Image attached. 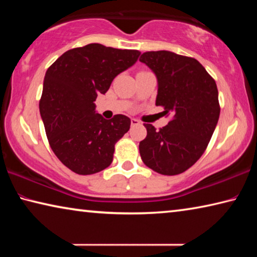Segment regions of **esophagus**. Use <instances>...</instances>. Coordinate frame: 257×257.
<instances>
[{
  "mask_svg": "<svg viewBox=\"0 0 257 257\" xmlns=\"http://www.w3.org/2000/svg\"><path fill=\"white\" fill-rule=\"evenodd\" d=\"M139 123H141V121H139V120L135 119V118L132 119V125H137V124H139Z\"/></svg>",
  "mask_w": 257,
  "mask_h": 257,
  "instance_id": "esophagus-1",
  "label": "esophagus"
}]
</instances>
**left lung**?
Here are the masks:
<instances>
[{"mask_svg":"<svg viewBox=\"0 0 257 257\" xmlns=\"http://www.w3.org/2000/svg\"><path fill=\"white\" fill-rule=\"evenodd\" d=\"M139 61L158 78L155 104L172 119L160 130L144 123L147 136L139 143L147 167L164 176L185 172L201 158L220 115L219 93L213 78L196 59L169 51L145 52Z\"/></svg>","mask_w":257,"mask_h":257,"instance_id":"1","label":"left lung"}]
</instances>
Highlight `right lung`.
I'll return each mask as SVG.
<instances>
[{"instance_id":"obj_1","label":"right lung","mask_w":257,"mask_h":257,"mask_svg":"<svg viewBox=\"0 0 257 257\" xmlns=\"http://www.w3.org/2000/svg\"><path fill=\"white\" fill-rule=\"evenodd\" d=\"M139 55L137 50L93 43L67 51L47 69L41 116L52 151L75 173L93 175L112 163L115 143L132 121L123 114L104 119L95 111L94 102Z\"/></svg>"}]
</instances>
